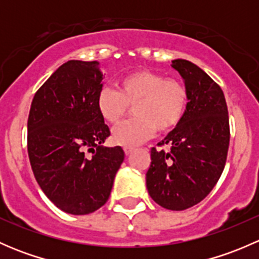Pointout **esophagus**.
Wrapping results in <instances>:
<instances>
[{
	"mask_svg": "<svg viewBox=\"0 0 259 259\" xmlns=\"http://www.w3.org/2000/svg\"><path fill=\"white\" fill-rule=\"evenodd\" d=\"M133 150H134V148H132V146H125V148H124V151H125V154H126V155L132 154Z\"/></svg>",
	"mask_w": 259,
	"mask_h": 259,
	"instance_id": "obj_1",
	"label": "esophagus"
}]
</instances>
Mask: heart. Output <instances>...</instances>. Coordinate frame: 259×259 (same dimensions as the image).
Masks as SVG:
<instances>
[{
  "label": "heart",
  "mask_w": 259,
  "mask_h": 259,
  "mask_svg": "<svg viewBox=\"0 0 259 259\" xmlns=\"http://www.w3.org/2000/svg\"><path fill=\"white\" fill-rule=\"evenodd\" d=\"M188 105V90L182 81L165 79L149 70L127 72L117 80V91L103 88L96 98V109L108 124L124 119L134 106V119L114 129L116 145L135 146L158 133H168L179 125Z\"/></svg>",
  "instance_id": "heart-1"
}]
</instances>
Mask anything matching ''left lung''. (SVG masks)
<instances>
[{
	"mask_svg": "<svg viewBox=\"0 0 259 259\" xmlns=\"http://www.w3.org/2000/svg\"><path fill=\"white\" fill-rule=\"evenodd\" d=\"M188 90L182 121L159 145L151 148L146 188L155 203L170 210H184L202 202L217 184L229 146V117L221 86L200 67L174 60Z\"/></svg>",
	"mask_w": 259,
	"mask_h": 259,
	"instance_id": "1",
	"label": "left lung"
}]
</instances>
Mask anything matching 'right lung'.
Listing matches in <instances>:
<instances>
[{
  "label": "right lung",
  "instance_id": "obj_1",
  "mask_svg": "<svg viewBox=\"0 0 259 259\" xmlns=\"http://www.w3.org/2000/svg\"><path fill=\"white\" fill-rule=\"evenodd\" d=\"M99 65L80 60L61 65L36 91L27 120L33 176L57 208L75 215L108 202L125 156L121 146H101L110 130L96 109L103 89Z\"/></svg>",
  "mask_w": 259,
  "mask_h": 259
}]
</instances>
